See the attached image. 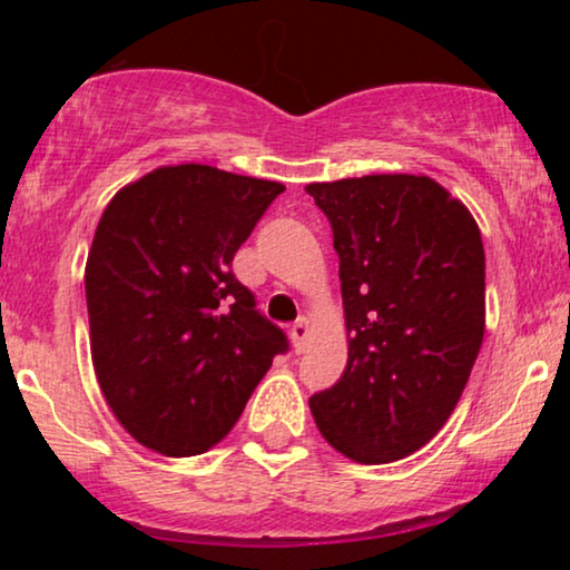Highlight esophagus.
<instances>
[{
  "instance_id": "obj_1",
  "label": "esophagus",
  "mask_w": 570,
  "mask_h": 570,
  "mask_svg": "<svg viewBox=\"0 0 570 570\" xmlns=\"http://www.w3.org/2000/svg\"><path fill=\"white\" fill-rule=\"evenodd\" d=\"M308 337H311V326H308V318H298V322L293 324L291 330V340H293V347L295 353H303L308 345Z\"/></svg>"
}]
</instances>
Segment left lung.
Returning a JSON list of instances; mask_svg holds the SVG:
<instances>
[{
  "label": "left lung",
  "mask_w": 570,
  "mask_h": 570,
  "mask_svg": "<svg viewBox=\"0 0 570 570\" xmlns=\"http://www.w3.org/2000/svg\"><path fill=\"white\" fill-rule=\"evenodd\" d=\"M340 256L347 365L308 400L340 454L386 464L441 431L485 334V252L462 202L428 176L308 184Z\"/></svg>",
  "instance_id": "obj_1"
}]
</instances>
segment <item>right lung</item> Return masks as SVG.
<instances>
[{"label":"right lung","mask_w":570,"mask_h":570,"mask_svg":"<svg viewBox=\"0 0 570 570\" xmlns=\"http://www.w3.org/2000/svg\"><path fill=\"white\" fill-rule=\"evenodd\" d=\"M285 186L184 163L124 186L85 264L90 353L108 407L166 456L205 454L285 353V332L230 272Z\"/></svg>","instance_id":"1"}]
</instances>
